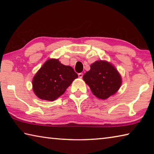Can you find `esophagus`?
Instances as JSON below:
<instances>
[{
	"mask_svg": "<svg viewBox=\"0 0 154 154\" xmlns=\"http://www.w3.org/2000/svg\"><path fill=\"white\" fill-rule=\"evenodd\" d=\"M83 73H82V72H81V73H79V74H78V76H79V78H81V79H82V78L83 77Z\"/></svg>",
	"mask_w": 154,
	"mask_h": 154,
	"instance_id": "esophagus-1",
	"label": "esophagus"
}]
</instances>
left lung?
<instances>
[{
  "instance_id": "8db88e82",
  "label": "left lung",
  "mask_w": 154,
  "mask_h": 154,
  "mask_svg": "<svg viewBox=\"0 0 154 154\" xmlns=\"http://www.w3.org/2000/svg\"><path fill=\"white\" fill-rule=\"evenodd\" d=\"M83 79L98 98L106 100L120 88L122 79L111 62L97 60L90 65V70L83 75Z\"/></svg>"
}]
</instances>
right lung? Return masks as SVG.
Instances as JSON below:
<instances>
[{
  "mask_svg": "<svg viewBox=\"0 0 154 154\" xmlns=\"http://www.w3.org/2000/svg\"><path fill=\"white\" fill-rule=\"evenodd\" d=\"M77 77L71 66L62 64L58 59H49L33 77V92L40 99L54 101L63 94Z\"/></svg>",
  "mask_w": 154,
  "mask_h": 154,
  "instance_id": "1",
  "label": "right lung"
}]
</instances>
